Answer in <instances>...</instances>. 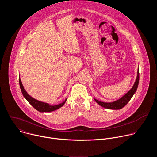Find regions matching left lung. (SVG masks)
<instances>
[{
  "mask_svg": "<svg viewBox=\"0 0 157 157\" xmlns=\"http://www.w3.org/2000/svg\"><path fill=\"white\" fill-rule=\"evenodd\" d=\"M139 82V71L138 70L137 79H136V81L135 83H134L132 88L126 94H125L121 99H119V100L116 101L114 102H101L96 99H94V100L98 104H99L101 106H102L104 108L109 109H114V110L121 109L128 102V101L131 99V98H132L134 93L136 92L137 87H138Z\"/></svg>",
  "mask_w": 157,
  "mask_h": 157,
  "instance_id": "8db88e82",
  "label": "left lung"
}]
</instances>
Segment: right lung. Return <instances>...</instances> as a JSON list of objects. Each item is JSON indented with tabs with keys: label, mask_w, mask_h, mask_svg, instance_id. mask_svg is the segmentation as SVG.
Returning <instances> with one entry per match:
<instances>
[{
	"label": "right lung",
	"mask_w": 157,
	"mask_h": 157,
	"mask_svg": "<svg viewBox=\"0 0 157 157\" xmlns=\"http://www.w3.org/2000/svg\"><path fill=\"white\" fill-rule=\"evenodd\" d=\"M19 84H20V89H21V91L22 93V94H23V96L25 97V98L36 110H37L39 112H41V113H43V112H45V113H47V112H51V111L59 109V107H62L64 104L65 102L66 101L67 99H66L63 102H62L59 104H58V105H50L47 103L40 102V101H37V100L33 99V98H32L26 92L25 89L24 88L23 85H22V83L21 82L20 78H19Z\"/></svg>",
	"instance_id": "right-lung-1"
}]
</instances>
